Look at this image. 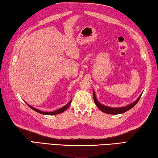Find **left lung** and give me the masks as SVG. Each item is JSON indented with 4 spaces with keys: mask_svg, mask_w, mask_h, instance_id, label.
<instances>
[{
    "mask_svg": "<svg viewBox=\"0 0 158 158\" xmlns=\"http://www.w3.org/2000/svg\"><path fill=\"white\" fill-rule=\"evenodd\" d=\"M141 95H142V94L137 98V99H136V101H134L133 103L128 104L127 106H123V107H120V108H114V107L107 106L103 105L102 103H101L97 99L94 90H93V97H94V101L95 104L97 105V106L99 108V109L102 111V112L107 113V114H113V115L121 114V113H125V112H127V111H128L129 110H130L131 108H132L137 103L139 100L140 99Z\"/></svg>",
    "mask_w": 158,
    "mask_h": 158,
    "instance_id": "obj_1",
    "label": "left lung"
}]
</instances>
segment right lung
<instances>
[{"instance_id":"obj_1","label":"right lung","mask_w":158,"mask_h":158,"mask_svg":"<svg viewBox=\"0 0 158 158\" xmlns=\"http://www.w3.org/2000/svg\"><path fill=\"white\" fill-rule=\"evenodd\" d=\"M71 101H72V100L70 101V102H69L68 103H67V104H66V106H64L61 107V108H59V109L56 110H55V111H52V112H45V111H42V110H39V109H37V108H34V107L28 105L27 103V105L28 106H29L31 108V109H33V110H35V112H38V113H40V114L48 115H53L59 114V113H62V112H64V111H65V110L67 109V108H68L69 107L70 104H71Z\"/></svg>"}]
</instances>
